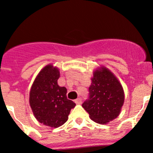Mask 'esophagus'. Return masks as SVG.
<instances>
[{
    "instance_id": "obj_1",
    "label": "esophagus",
    "mask_w": 153,
    "mask_h": 153,
    "mask_svg": "<svg viewBox=\"0 0 153 153\" xmlns=\"http://www.w3.org/2000/svg\"><path fill=\"white\" fill-rule=\"evenodd\" d=\"M75 104H77V105H80V104H81V102H82L81 99L80 98L76 99V100H75Z\"/></svg>"
}]
</instances>
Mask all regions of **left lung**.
<instances>
[{
	"label": "left lung",
	"instance_id": "1",
	"mask_svg": "<svg viewBox=\"0 0 153 153\" xmlns=\"http://www.w3.org/2000/svg\"><path fill=\"white\" fill-rule=\"evenodd\" d=\"M89 97L82 107L92 120L107 124L120 114L124 102V91L113 73L105 67H100L93 73Z\"/></svg>",
	"mask_w": 153,
	"mask_h": 153
}]
</instances>
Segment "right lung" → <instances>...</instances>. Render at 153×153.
<instances>
[{
  "label": "right lung",
  "instance_id": "add662e5",
  "mask_svg": "<svg viewBox=\"0 0 153 153\" xmlns=\"http://www.w3.org/2000/svg\"><path fill=\"white\" fill-rule=\"evenodd\" d=\"M59 70L46 65L37 75L30 91V105L41 123L58 128L68 120L75 103L67 98V88L58 85Z\"/></svg>",
  "mask_w": 153,
  "mask_h": 153
}]
</instances>
